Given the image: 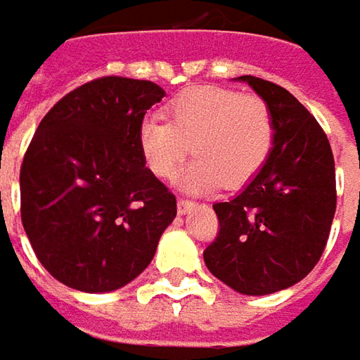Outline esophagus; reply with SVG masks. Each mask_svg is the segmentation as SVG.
Listing matches in <instances>:
<instances>
[{
  "instance_id": "34e87169",
  "label": "esophagus",
  "mask_w": 360,
  "mask_h": 360,
  "mask_svg": "<svg viewBox=\"0 0 360 360\" xmlns=\"http://www.w3.org/2000/svg\"><path fill=\"white\" fill-rule=\"evenodd\" d=\"M176 208H178V214H188L190 210L194 208V202H190V200H178Z\"/></svg>"
}]
</instances>
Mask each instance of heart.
Instances as JSON below:
<instances>
[{
  "label": "heart",
  "mask_w": 360,
  "mask_h": 360,
  "mask_svg": "<svg viewBox=\"0 0 360 360\" xmlns=\"http://www.w3.org/2000/svg\"><path fill=\"white\" fill-rule=\"evenodd\" d=\"M164 117L166 122L146 118L141 124L142 160L156 178L174 180L192 150L196 160L184 176L192 192L242 188L274 146V120L264 101L224 86L188 89L166 105Z\"/></svg>",
  "instance_id": "1"
}]
</instances>
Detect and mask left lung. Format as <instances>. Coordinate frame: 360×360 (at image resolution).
Returning a JSON list of instances; mask_svg holds the SVG:
<instances>
[{
  "label": "left lung",
  "mask_w": 360,
  "mask_h": 360,
  "mask_svg": "<svg viewBox=\"0 0 360 360\" xmlns=\"http://www.w3.org/2000/svg\"><path fill=\"white\" fill-rule=\"evenodd\" d=\"M236 81L269 108L274 146L238 196L214 204L219 233L204 262L233 291L269 295L299 283L319 262L337 206L335 160L319 122L289 91L252 75Z\"/></svg>",
  "instance_id": "1"
}]
</instances>
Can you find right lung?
Segmentation results:
<instances>
[{"label":"right lung","mask_w":360,"mask_h":360,"mask_svg":"<svg viewBox=\"0 0 360 360\" xmlns=\"http://www.w3.org/2000/svg\"><path fill=\"white\" fill-rule=\"evenodd\" d=\"M162 86L103 77L71 91L35 130L21 164V221L41 265L84 293L139 277L176 198L144 166L139 130Z\"/></svg>","instance_id":"1"}]
</instances>
